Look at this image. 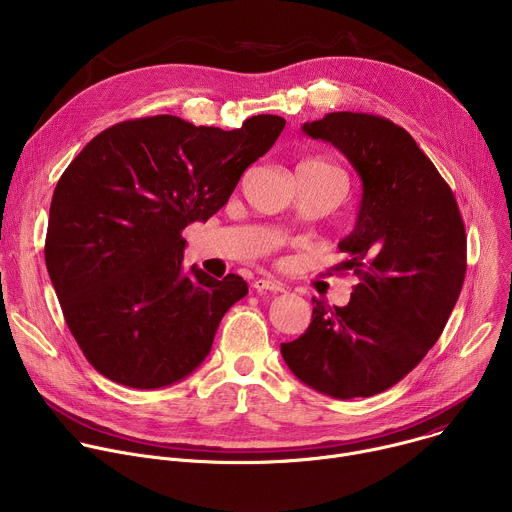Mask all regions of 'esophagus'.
Here are the masks:
<instances>
[{
  "instance_id": "obj_1",
  "label": "esophagus",
  "mask_w": 512,
  "mask_h": 512,
  "mask_svg": "<svg viewBox=\"0 0 512 512\" xmlns=\"http://www.w3.org/2000/svg\"><path fill=\"white\" fill-rule=\"evenodd\" d=\"M253 287L255 291H271V294H277V291H285L283 283L275 281V279H269V277H259L253 281Z\"/></svg>"
}]
</instances>
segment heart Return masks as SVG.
Instances as JSON below:
<instances>
[{"instance_id": "1", "label": "heart", "mask_w": 512, "mask_h": 512, "mask_svg": "<svg viewBox=\"0 0 512 512\" xmlns=\"http://www.w3.org/2000/svg\"><path fill=\"white\" fill-rule=\"evenodd\" d=\"M300 166L316 168V170H326V172H330V174H336V176L344 178V174H342L338 168H334V166H330V164H326V162H322V160H304Z\"/></svg>"}]
</instances>
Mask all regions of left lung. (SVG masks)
Masks as SVG:
<instances>
[{"label":"left lung","instance_id":"obj_1","mask_svg":"<svg viewBox=\"0 0 512 512\" xmlns=\"http://www.w3.org/2000/svg\"><path fill=\"white\" fill-rule=\"evenodd\" d=\"M362 180L338 273L358 277L344 308L312 298L308 330L281 344L302 383L334 399L371 397L407 377L442 336L466 275V229L448 182L393 121L338 111L304 123Z\"/></svg>","mask_w":512,"mask_h":512}]
</instances>
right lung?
I'll use <instances>...</instances> for the list:
<instances>
[{
	"label": "right lung",
	"instance_id": "right-lung-1",
	"mask_svg": "<svg viewBox=\"0 0 512 512\" xmlns=\"http://www.w3.org/2000/svg\"><path fill=\"white\" fill-rule=\"evenodd\" d=\"M283 127L277 115L233 131L139 117L101 131L64 170L44 257L66 326L103 377L160 389L206 358L249 287L235 273H184L182 231L227 204Z\"/></svg>",
	"mask_w": 512,
	"mask_h": 512
}]
</instances>
